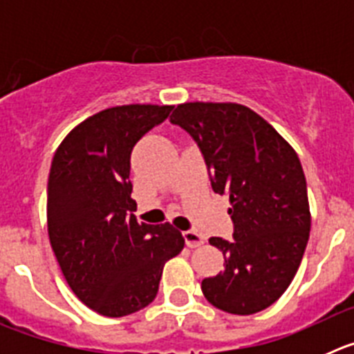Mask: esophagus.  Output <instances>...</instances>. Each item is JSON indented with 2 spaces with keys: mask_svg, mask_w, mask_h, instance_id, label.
<instances>
[{
  "mask_svg": "<svg viewBox=\"0 0 354 354\" xmlns=\"http://www.w3.org/2000/svg\"><path fill=\"white\" fill-rule=\"evenodd\" d=\"M184 241H186V245L189 246V248H198V246L204 245V236H200L198 232H195V230H186L184 232Z\"/></svg>",
  "mask_w": 354,
  "mask_h": 354,
  "instance_id": "1",
  "label": "esophagus"
}]
</instances>
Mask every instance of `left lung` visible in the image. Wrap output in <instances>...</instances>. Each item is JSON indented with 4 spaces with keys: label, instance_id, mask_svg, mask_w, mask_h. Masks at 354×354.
<instances>
[{
    "label": "left lung",
    "instance_id": "obj_1",
    "mask_svg": "<svg viewBox=\"0 0 354 354\" xmlns=\"http://www.w3.org/2000/svg\"><path fill=\"white\" fill-rule=\"evenodd\" d=\"M170 122L192 134L212 189L230 200L234 241L209 239L223 252L225 270L204 278L202 292L228 314L264 310L290 286L310 234L298 154L261 115L236 102H184Z\"/></svg>",
    "mask_w": 354,
    "mask_h": 354
}]
</instances>
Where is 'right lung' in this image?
I'll use <instances>...</instances> for the list:
<instances>
[{
	"instance_id": "obj_1",
	"label": "right lung",
	"mask_w": 354,
	"mask_h": 354,
	"mask_svg": "<svg viewBox=\"0 0 354 354\" xmlns=\"http://www.w3.org/2000/svg\"><path fill=\"white\" fill-rule=\"evenodd\" d=\"M171 106L126 104L77 124L56 149L48 183V234L72 292L106 317L154 301L162 268L184 248L170 223H138L131 152Z\"/></svg>"
}]
</instances>
